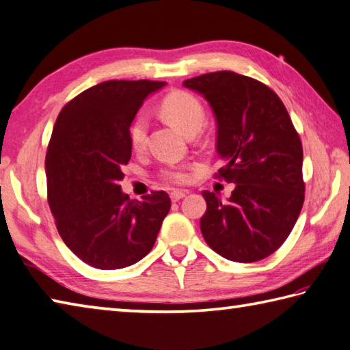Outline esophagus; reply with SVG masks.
<instances>
[{"label": "esophagus", "mask_w": 350, "mask_h": 350, "mask_svg": "<svg viewBox=\"0 0 350 350\" xmlns=\"http://www.w3.org/2000/svg\"><path fill=\"white\" fill-rule=\"evenodd\" d=\"M189 195V191H180V190H174L172 193H170V199H172V202H178L180 199L185 198Z\"/></svg>", "instance_id": "1"}]
</instances>
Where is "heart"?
<instances>
[{"label":"heart","mask_w":350,"mask_h":350,"mask_svg":"<svg viewBox=\"0 0 350 350\" xmlns=\"http://www.w3.org/2000/svg\"><path fill=\"white\" fill-rule=\"evenodd\" d=\"M163 118L176 126L183 134L198 133L205 122V111L202 104L198 99L185 94V92H175L167 95L160 105ZM148 120L144 115L135 116L130 125V142L134 151H142L146 145ZM163 180L172 184H184L189 181V172L183 167H166L161 172Z\"/></svg>","instance_id":"obj_1"}]
</instances>
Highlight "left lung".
I'll use <instances>...</instances> for the list:
<instances>
[{"instance_id": "8db88e82", "label": "left lung", "mask_w": 350, "mask_h": 350, "mask_svg": "<svg viewBox=\"0 0 350 350\" xmlns=\"http://www.w3.org/2000/svg\"><path fill=\"white\" fill-rule=\"evenodd\" d=\"M216 119L219 176L234 183L228 201L202 191L201 231L213 251L237 262L266 258L293 230L304 205V151L282 101L266 84L219 70L183 83Z\"/></svg>"}]
</instances>
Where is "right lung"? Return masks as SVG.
<instances>
[{
	"label": "right lung",
	"instance_id": "1",
	"mask_svg": "<svg viewBox=\"0 0 350 350\" xmlns=\"http://www.w3.org/2000/svg\"><path fill=\"white\" fill-rule=\"evenodd\" d=\"M165 84L99 83L63 107L55 120L45 160L49 208L65 245L92 267L124 269L144 258L170 210L166 191L130 201L119 185L131 159L135 113Z\"/></svg>",
	"mask_w": 350,
	"mask_h": 350
}]
</instances>
